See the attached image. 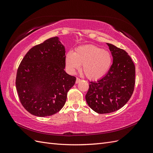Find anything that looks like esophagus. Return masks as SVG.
<instances>
[{
  "mask_svg": "<svg viewBox=\"0 0 153 153\" xmlns=\"http://www.w3.org/2000/svg\"><path fill=\"white\" fill-rule=\"evenodd\" d=\"M81 81V79L79 78H76V84H78V83H79Z\"/></svg>",
  "mask_w": 153,
  "mask_h": 153,
  "instance_id": "34e87169",
  "label": "esophagus"
}]
</instances>
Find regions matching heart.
Wrapping results in <instances>:
<instances>
[{
	"instance_id": "1",
	"label": "heart",
	"mask_w": 153,
	"mask_h": 153,
	"mask_svg": "<svg viewBox=\"0 0 153 153\" xmlns=\"http://www.w3.org/2000/svg\"><path fill=\"white\" fill-rule=\"evenodd\" d=\"M112 61L108 51L94 45H84L76 48L74 53L66 55V66L69 72L74 73L82 65V71L87 78L96 80L107 73Z\"/></svg>"
}]
</instances>
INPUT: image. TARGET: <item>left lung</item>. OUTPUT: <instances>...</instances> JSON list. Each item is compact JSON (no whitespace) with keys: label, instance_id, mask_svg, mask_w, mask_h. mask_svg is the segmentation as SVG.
Returning <instances> with one entry per match:
<instances>
[{"label":"left lung","instance_id":"8db88e82","mask_svg":"<svg viewBox=\"0 0 153 153\" xmlns=\"http://www.w3.org/2000/svg\"><path fill=\"white\" fill-rule=\"evenodd\" d=\"M113 64L106 75L89 82L85 95L87 103L98 114H108L122 108L133 94L135 84V67L126 51L107 43Z\"/></svg>","mask_w":153,"mask_h":153}]
</instances>
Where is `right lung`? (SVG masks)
Wrapping results in <instances>:
<instances>
[{"label": "right lung", "mask_w": 153, "mask_h": 153, "mask_svg": "<svg viewBox=\"0 0 153 153\" xmlns=\"http://www.w3.org/2000/svg\"><path fill=\"white\" fill-rule=\"evenodd\" d=\"M66 51L58 37H53L29 50L18 66L16 87L20 102L38 117L59 112L76 77L64 71Z\"/></svg>", "instance_id": "right-lung-1"}]
</instances>
